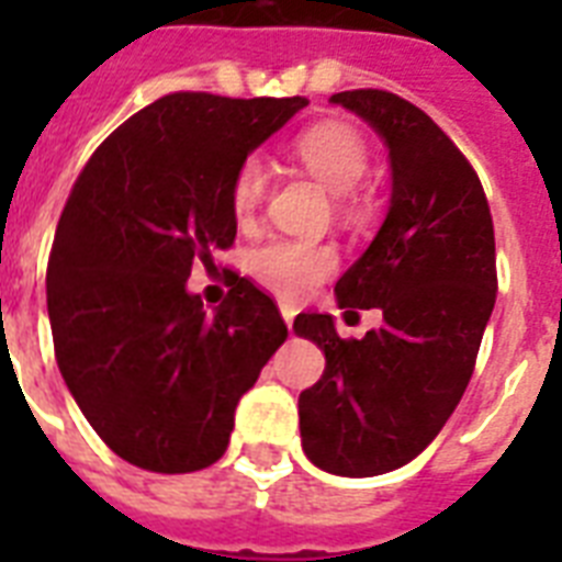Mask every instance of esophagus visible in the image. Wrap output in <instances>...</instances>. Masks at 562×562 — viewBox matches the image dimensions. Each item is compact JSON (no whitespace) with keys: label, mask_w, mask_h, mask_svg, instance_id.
<instances>
[{"label":"esophagus","mask_w":562,"mask_h":562,"mask_svg":"<svg viewBox=\"0 0 562 562\" xmlns=\"http://www.w3.org/2000/svg\"><path fill=\"white\" fill-rule=\"evenodd\" d=\"M280 315H282V321H285V326H289V329H291V324H294V317H297V308L291 306V303H282Z\"/></svg>","instance_id":"1"}]
</instances>
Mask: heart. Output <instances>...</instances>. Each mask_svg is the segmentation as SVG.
<instances>
[{"mask_svg": "<svg viewBox=\"0 0 562 562\" xmlns=\"http://www.w3.org/2000/svg\"><path fill=\"white\" fill-rule=\"evenodd\" d=\"M294 154L333 194H347L356 189L370 166L368 143L352 127L338 122H321L303 131L294 143ZM265 192H268V169L259 157H247L229 183L233 212L238 218H250L262 203ZM335 265L338 259L333 247L297 241V238H277L250 256V271L256 280L285 300L303 297L308 289H315L317 282L335 271Z\"/></svg>", "mask_w": 562, "mask_h": 562, "instance_id": "1", "label": "heart"}]
</instances>
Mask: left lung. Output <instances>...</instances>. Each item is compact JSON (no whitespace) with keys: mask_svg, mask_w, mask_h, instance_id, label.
Instances as JSON below:
<instances>
[{"mask_svg":"<svg viewBox=\"0 0 562 562\" xmlns=\"http://www.w3.org/2000/svg\"><path fill=\"white\" fill-rule=\"evenodd\" d=\"M391 157V206L335 282L341 308H379L382 326L341 338L333 315H297L294 333L326 356L300 393V437L315 467L370 479L414 461L458 408L496 303L487 198L454 143L411 101L384 90L335 92Z\"/></svg>","mask_w":562,"mask_h":562,"instance_id":"1","label":"left lung"}]
</instances>
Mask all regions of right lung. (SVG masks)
<instances>
[{"instance_id":"add662e5","label":"right lung","mask_w":562,"mask_h":562,"mask_svg":"<svg viewBox=\"0 0 562 562\" xmlns=\"http://www.w3.org/2000/svg\"><path fill=\"white\" fill-rule=\"evenodd\" d=\"M306 104L171 92L116 127L75 180L46 271L55 359L95 435L139 470L218 461L238 400L289 338L245 277L212 312L187 280L236 238L238 166Z\"/></svg>"}]
</instances>
